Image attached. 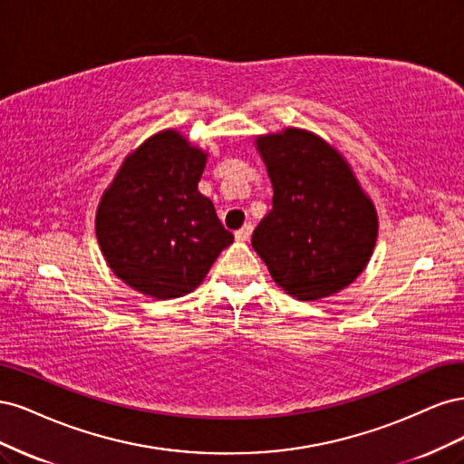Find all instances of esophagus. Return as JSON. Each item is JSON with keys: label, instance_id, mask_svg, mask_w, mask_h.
Here are the masks:
<instances>
[{"label": "esophagus", "instance_id": "34e87169", "mask_svg": "<svg viewBox=\"0 0 464 464\" xmlns=\"http://www.w3.org/2000/svg\"><path fill=\"white\" fill-rule=\"evenodd\" d=\"M251 232H254V227H251V224H244V227H242L240 230H236L234 236H236L237 242H247Z\"/></svg>", "mask_w": 464, "mask_h": 464}]
</instances>
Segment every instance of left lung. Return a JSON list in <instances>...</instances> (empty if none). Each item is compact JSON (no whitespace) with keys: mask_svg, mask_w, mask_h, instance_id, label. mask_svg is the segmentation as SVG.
Returning a JSON list of instances; mask_svg holds the SVG:
<instances>
[{"mask_svg":"<svg viewBox=\"0 0 464 464\" xmlns=\"http://www.w3.org/2000/svg\"><path fill=\"white\" fill-rule=\"evenodd\" d=\"M273 184V208L251 236L275 283L298 300L343 290L363 271L377 217L350 166L310 131L257 139Z\"/></svg>","mask_w":464,"mask_h":464,"instance_id":"obj_1","label":"left lung"}]
</instances>
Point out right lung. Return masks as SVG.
<instances>
[{
    "mask_svg": "<svg viewBox=\"0 0 464 464\" xmlns=\"http://www.w3.org/2000/svg\"><path fill=\"white\" fill-rule=\"evenodd\" d=\"M207 154L178 131L154 135L125 159L96 210L110 269L152 298L198 288L234 242L215 205L198 191Z\"/></svg>",
    "mask_w": 464,
    "mask_h": 464,
    "instance_id": "add662e5",
    "label": "right lung"
}]
</instances>
